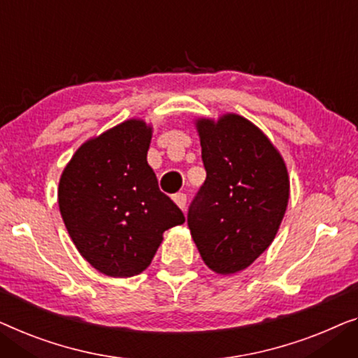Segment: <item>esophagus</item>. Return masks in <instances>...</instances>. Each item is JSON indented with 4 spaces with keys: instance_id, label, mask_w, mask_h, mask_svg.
<instances>
[{
    "instance_id": "obj_1",
    "label": "esophagus",
    "mask_w": 358,
    "mask_h": 358,
    "mask_svg": "<svg viewBox=\"0 0 358 358\" xmlns=\"http://www.w3.org/2000/svg\"><path fill=\"white\" fill-rule=\"evenodd\" d=\"M173 201H175V203H177L178 208L185 213V210H186V194L185 193L173 194Z\"/></svg>"
}]
</instances>
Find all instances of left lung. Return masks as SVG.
I'll return each instance as SVG.
<instances>
[{"instance_id": "obj_1", "label": "left lung", "mask_w": 358, "mask_h": 358, "mask_svg": "<svg viewBox=\"0 0 358 358\" xmlns=\"http://www.w3.org/2000/svg\"><path fill=\"white\" fill-rule=\"evenodd\" d=\"M206 181L188 210L199 255L214 273L248 268L273 243L289 203L284 159L268 136L235 113L196 120Z\"/></svg>"}]
</instances>
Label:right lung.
<instances>
[{
	"mask_svg": "<svg viewBox=\"0 0 358 358\" xmlns=\"http://www.w3.org/2000/svg\"><path fill=\"white\" fill-rule=\"evenodd\" d=\"M150 138L145 122L127 120L85 141L59 178V213L73 243L110 278L143 273L164 231L185 222L149 167Z\"/></svg>",
	"mask_w": 358,
	"mask_h": 358,
	"instance_id": "right-lung-1",
	"label": "right lung"
}]
</instances>
